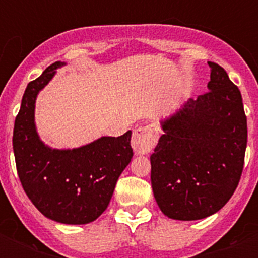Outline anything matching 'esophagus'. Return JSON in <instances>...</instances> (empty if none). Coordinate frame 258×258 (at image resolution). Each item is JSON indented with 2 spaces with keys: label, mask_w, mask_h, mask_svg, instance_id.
Returning <instances> with one entry per match:
<instances>
[{
  "label": "esophagus",
  "mask_w": 258,
  "mask_h": 258,
  "mask_svg": "<svg viewBox=\"0 0 258 258\" xmlns=\"http://www.w3.org/2000/svg\"><path fill=\"white\" fill-rule=\"evenodd\" d=\"M158 128L154 124L143 125L134 131L131 146L137 154H147L155 147L158 142Z\"/></svg>",
  "instance_id": "obj_1"
}]
</instances>
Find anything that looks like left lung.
<instances>
[{
  "label": "left lung",
  "instance_id": "left-lung-1",
  "mask_svg": "<svg viewBox=\"0 0 258 258\" xmlns=\"http://www.w3.org/2000/svg\"><path fill=\"white\" fill-rule=\"evenodd\" d=\"M209 92L188 99L161 120L150 157L151 186L166 217L202 220L224 208L244 169L248 125L240 89L209 61Z\"/></svg>",
  "mask_w": 258,
  "mask_h": 258
}]
</instances>
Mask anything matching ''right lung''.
Masks as SVG:
<instances>
[{"label":"right lung","instance_id":"1","mask_svg":"<svg viewBox=\"0 0 258 258\" xmlns=\"http://www.w3.org/2000/svg\"><path fill=\"white\" fill-rule=\"evenodd\" d=\"M64 66L53 62L26 87L14 121L13 151L24 191L38 212L60 224L84 225L107 209L119 176L133 159L131 131L76 149L45 145L34 123L36 99Z\"/></svg>","mask_w":258,"mask_h":258}]
</instances>
